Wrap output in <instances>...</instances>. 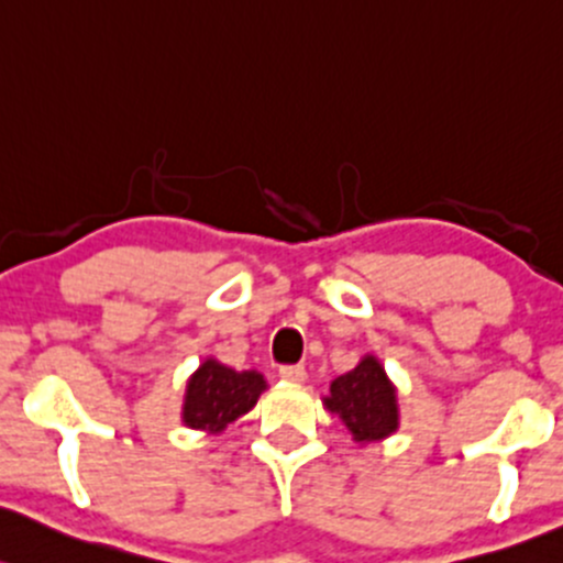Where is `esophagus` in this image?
Returning <instances> with one entry per match:
<instances>
[{
  "mask_svg": "<svg viewBox=\"0 0 563 563\" xmlns=\"http://www.w3.org/2000/svg\"><path fill=\"white\" fill-rule=\"evenodd\" d=\"M280 377L286 383H301L305 380V366H299V364H288V366H280Z\"/></svg>",
  "mask_w": 563,
  "mask_h": 563,
  "instance_id": "34e87169",
  "label": "esophagus"
}]
</instances>
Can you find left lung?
<instances>
[{"label": "left lung", "instance_id": "1", "mask_svg": "<svg viewBox=\"0 0 563 563\" xmlns=\"http://www.w3.org/2000/svg\"><path fill=\"white\" fill-rule=\"evenodd\" d=\"M323 405L347 426L356 442L386 440L399 429L396 388L375 356H364L351 372L331 380Z\"/></svg>", "mask_w": 563, "mask_h": 563}]
</instances>
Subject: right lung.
Wrapping results in <instances>:
<instances>
[{
  "label": "right lung",
  "instance_id": "add662e5",
  "mask_svg": "<svg viewBox=\"0 0 563 563\" xmlns=\"http://www.w3.org/2000/svg\"><path fill=\"white\" fill-rule=\"evenodd\" d=\"M262 390H266V380L256 369L236 372L223 366L221 361L205 358L199 369L188 377L183 423L218 434L247 410H253Z\"/></svg>",
  "mask_w": 563,
  "mask_h": 563
}]
</instances>
